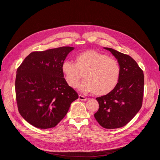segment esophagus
<instances>
[{
  "mask_svg": "<svg viewBox=\"0 0 160 160\" xmlns=\"http://www.w3.org/2000/svg\"><path fill=\"white\" fill-rule=\"evenodd\" d=\"M79 99L81 101H87L88 100V98H85V97L81 95H79Z\"/></svg>",
  "mask_w": 160,
  "mask_h": 160,
  "instance_id": "34e87169",
  "label": "esophagus"
}]
</instances>
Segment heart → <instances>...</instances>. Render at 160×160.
Listing matches in <instances>:
<instances>
[{"label": "heart", "mask_w": 160, "mask_h": 160, "mask_svg": "<svg viewBox=\"0 0 160 160\" xmlns=\"http://www.w3.org/2000/svg\"><path fill=\"white\" fill-rule=\"evenodd\" d=\"M61 71L67 83L75 88L83 75L85 79L78 89L83 92H93L101 96L113 90L120 77L118 62L103 53L93 50L82 52L77 55L75 63L65 61Z\"/></svg>", "instance_id": "heart-1"}]
</instances>
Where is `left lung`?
I'll use <instances>...</instances> for the list:
<instances>
[{
  "label": "left lung",
  "mask_w": 160,
  "mask_h": 160,
  "mask_svg": "<svg viewBox=\"0 0 160 160\" xmlns=\"http://www.w3.org/2000/svg\"><path fill=\"white\" fill-rule=\"evenodd\" d=\"M103 48L118 60L120 77L113 90L96 98L99 108L94 117L103 128L116 129L128 124L141 109L144 75L136 61L130 56L111 48Z\"/></svg>",
  "instance_id": "left-lung-1"
}]
</instances>
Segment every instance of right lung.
Masks as SVG:
<instances>
[{"label":"right lung","mask_w":160,"mask_h":160,"mask_svg":"<svg viewBox=\"0 0 160 160\" xmlns=\"http://www.w3.org/2000/svg\"><path fill=\"white\" fill-rule=\"evenodd\" d=\"M75 49L61 47L30 53L17 71L15 91L19 113L40 129L54 128L64 118L77 92L64 78L61 65Z\"/></svg>","instance_id":"right-lung-1"}]
</instances>
